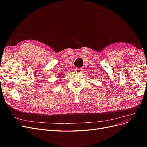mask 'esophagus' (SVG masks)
<instances>
[{
  "label": "esophagus",
  "instance_id": "1",
  "mask_svg": "<svg viewBox=\"0 0 147 147\" xmlns=\"http://www.w3.org/2000/svg\"><path fill=\"white\" fill-rule=\"evenodd\" d=\"M75 71L77 74H80L82 72V69L80 68H76L75 69Z\"/></svg>",
  "mask_w": 147,
  "mask_h": 147
}]
</instances>
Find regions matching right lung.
<instances>
[{
    "instance_id": "1",
    "label": "right lung",
    "mask_w": 147,
    "mask_h": 147,
    "mask_svg": "<svg viewBox=\"0 0 147 147\" xmlns=\"http://www.w3.org/2000/svg\"><path fill=\"white\" fill-rule=\"evenodd\" d=\"M61 75H62V74H61ZM60 77H61V76H58V78H59Z\"/></svg>"
}]
</instances>
